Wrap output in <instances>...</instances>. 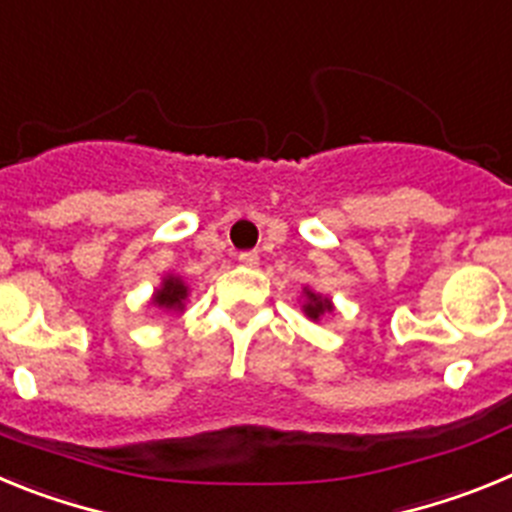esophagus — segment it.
<instances>
[{
  "instance_id": "34e87169",
  "label": "esophagus",
  "mask_w": 512,
  "mask_h": 512,
  "mask_svg": "<svg viewBox=\"0 0 512 512\" xmlns=\"http://www.w3.org/2000/svg\"><path fill=\"white\" fill-rule=\"evenodd\" d=\"M238 261H241L243 266H259V253L256 251H243V253H238Z\"/></svg>"
}]
</instances>
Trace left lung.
<instances>
[{
	"label": "left lung",
	"instance_id": "8db88e82",
	"mask_svg": "<svg viewBox=\"0 0 512 512\" xmlns=\"http://www.w3.org/2000/svg\"><path fill=\"white\" fill-rule=\"evenodd\" d=\"M333 310H336V307H333V300H330V297L320 295V292H315L312 287H302V312H305L312 323H318L325 315H333Z\"/></svg>",
	"mask_w": 512,
	"mask_h": 512
}]
</instances>
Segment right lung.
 <instances>
[{"label": "right lung", "mask_w": 512, "mask_h": 512, "mask_svg": "<svg viewBox=\"0 0 512 512\" xmlns=\"http://www.w3.org/2000/svg\"><path fill=\"white\" fill-rule=\"evenodd\" d=\"M189 287L179 274H164L161 284L153 289L151 295V307H158V310L166 312H184L187 307Z\"/></svg>", "instance_id": "right-lung-1"}]
</instances>
